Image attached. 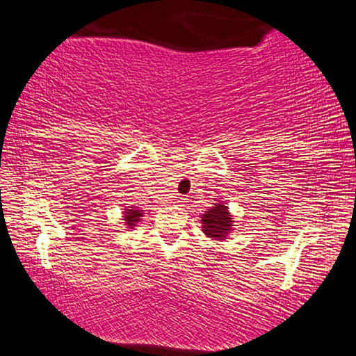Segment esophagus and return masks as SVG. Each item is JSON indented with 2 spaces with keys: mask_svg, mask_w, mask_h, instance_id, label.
Listing matches in <instances>:
<instances>
[{
  "mask_svg": "<svg viewBox=\"0 0 356 356\" xmlns=\"http://www.w3.org/2000/svg\"><path fill=\"white\" fill-rule=\"evenodd\" d=\"M177 200L179 202V204H183V202L186 200V197H183V195H178V197H177Z\"/></svg>",
  "mask_w": 356,
  "mask_h": 356,
  "instance_id": "34e87169",
  "label": "esophagus"
}]
</instances>
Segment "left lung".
Returning a JSON list of instances; mask_svg holds the SVG:
<instances>
[{
    "label": "left lung",
    "mask_w": 356,
    "mask_h": 356,
    "mask_svg": "<svg viewBox=\"0 0 356 356\" xmlns=\"http://www.w3.org/2000/svg\"><path fill=\"white\" fill-rule=\"evenodd\" d=\"M232 218L229 215L227 207L215 204L213 209L202 216V229L211 238H226L231 232Z\"/></svg>",
    "instance_id": "1"
}]
</instances>
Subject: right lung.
<instances>
[{"label":"right lung","instance_id":"add662e5","mask_svg":"<svg viewBox=\"0 0 356 356\" xmlns=\"http://www.w3.org/2000/svg\"><path fill=\"white\" fill-rule=\"evenodd\" d=\"M140 216H141V211L140 210H129L125 211V222H127V226H130V229H132V226H135V222L140 221Z\"/></svg>","mask_w":356,"mask_h":356}]
</instances>
